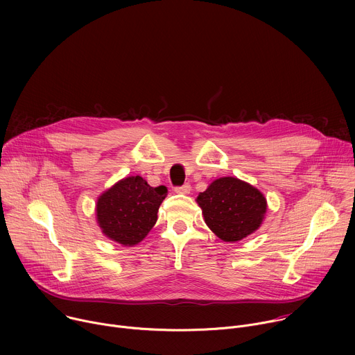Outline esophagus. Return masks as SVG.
Segmentation results:
<instances>
[{"label": "esophagus", "instance_id": "obj_1", "mask_svg": "<svg viewBox=\"0 0 355 355\" xmlns=\"http://www.w3.org/2000/svg\"><path fill=\"white\" fill-rule=\"evenodd\" d=\"M174 191L177 192V193H189V191H191V185L188 184V182H185L184 185H181V187H175L174 188Z\"/></svg>", "mask_w": 355, "mask_h": 355}]
</instances>
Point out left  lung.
Listing matches in <instances>:
<instances>
[{"instance_id": "1", "label": "left lung", "mask_w": 355, "mask_h": 355, "mask_svg": "<svg viewBox=\"0 0 355 355\" xmlns=\"http://www.w3.org/2000/svg\"><path fill=\"white\" fill-rule=\"evenodd\" d=\"M205 223L223 241H239L256 232L266 215L264 195L233 177L214 181L196 198Z\"/></svg>"}]
</instances>
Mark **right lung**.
I'll list each match as a JSON object with an SVG mask.
<instances>
[{"label": "right lung", "instance_id": "1", "mask_svg": "<svg viewBox=\"0 0 355 355\" xmlns=\"http://www.w3.org/2000/svg\"><path fill=\"white\" fill-rule=\"evenodd\" d=\"M167 192V187H150L140 175L123 178L98 198L99 227L119 244H137L155 226Z\"/></svg>", "mask_w": 355, "mask_h": 355}]
</instances>
